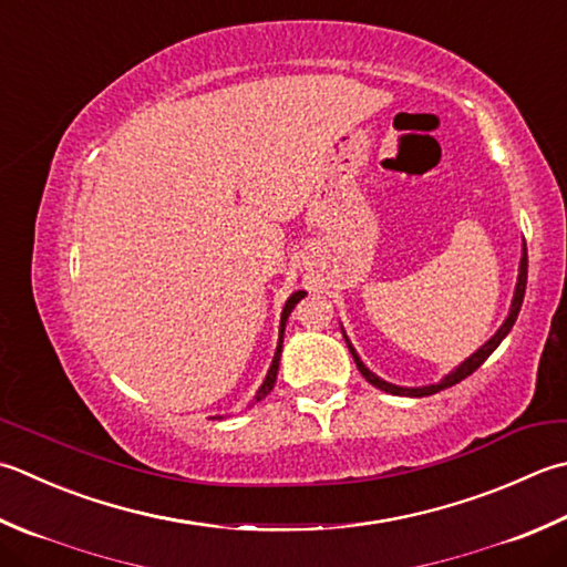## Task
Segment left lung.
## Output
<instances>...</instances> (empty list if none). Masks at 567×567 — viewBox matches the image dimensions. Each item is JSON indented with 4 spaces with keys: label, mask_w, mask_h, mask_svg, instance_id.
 Instances as JSON below:
<instances>
[{
    "label": "left lung",
    "mask_w": 567,
    "mask_h": 567,
    "mask_svg": "<svg viewBox=\"0 0 567 567\" xmlns=\"http://www.w3.org/2000/svg\"><path fill=\"white\" fill-rule=\"evenodd\" d=\"M526 277H528V252H526V243H524V252H520V265H518V282H516L514 302H512V309H508V317H506V321H504L502 327H498L496 334H494L489 341H486L484 347L476 349L467 361L460 363L457 369H454L452 373H447L445 379H442L440 383L423 385V388H403V385H393V383H388V381H381L379 375H375V373H371L369 369H365L363 361L359 359L357 349H353V347H351V341L347 339V334H343V339H347V343H349V351H351L353 361H357L361 375H363V379L369 381L371 385L381 388V391H385V393H393V395H408V398H423V395L440 393V391H445V388H452L454 383H460V381L467 379V375H472L476 369H480V365H482L486 359L492 357V353H494V349L498 347V343H502V341L506 339V334H508V331H512L514 321H516V317H518V312H520V305H524V295H526Z\"/></svg>",
    "instance_id": "left-lung-1"
}]
</instances>
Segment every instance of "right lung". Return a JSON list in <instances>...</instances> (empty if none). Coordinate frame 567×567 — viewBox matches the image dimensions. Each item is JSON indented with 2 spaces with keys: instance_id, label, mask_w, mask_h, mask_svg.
<instances>
[{
  "instance_id": "obj_1",
  "label": "right lung",
  "mask_w": 567,
  "mask_h": 567,
  "mask_svg": "<svg viewBox=\"0 0 567 567\" xmlns=\"http://www.w3.org/2000/svg\"><path fill=\"white\" fill-rule=\"evenodd\" d=\"M307 292L305 290H297L290 299H287L285 302V309H282V317H280V341H277V351H275V357H272V363H270V371H268V375H265V381H262V385H260V391L255 393V403L258 401H262L265 395H268L270 391H272V385H275V381H277V369H280V353H282V334H285V324H287V317H290V312L295 309V305L299 302V299H302Z\"/></svg>"
}]
</instances>
